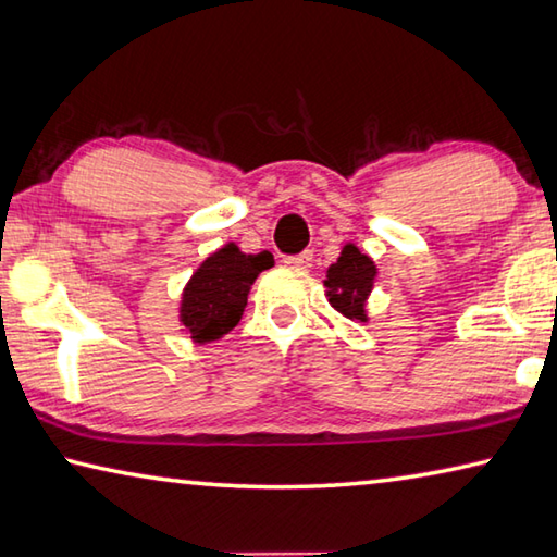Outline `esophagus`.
<instances>
[{
    "mask_svg": "<svg viewBox=\"0 0 557 557\" xmlns=\"http://www.w3.org/2000/svg\"><path fill=\"white\" fill-rule=\"evenodd\" d=\"M310 261H313V253H310V251L288 253V257H284V263H286V267H296V269H304V267H308Z\"/></svg>",
    "mask_w": 557,
    "mask_h": 557,
    "instance_id": "1",
    "label": "esophagus"
}]
</instances>
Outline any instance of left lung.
Segmentation results:
<instances>
[{
  "instance_id": "left-lung-1",
  "label": "left lung",
  "mask_w": 557,
  "mask_h": 557,
  "mask_svg": "<svg viewBox=\"0 0 557 557\" xmlns=\"http://www.w3.org/2000/svg\"><path fill=\"white\" fill-rule=\"evenodd\" d=\"M374 276V261L369 259L367 253L359 251L355 244H347L343 249V257L327 269L325 286L330 288V304H333L345 318L364 323V300L369 296V290H372Z\"/></svg>"
}]
</instances>
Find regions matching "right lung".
<instances>
[{
    "label": "right lung",
    "instance_id": "right-lung-1",
    "mask_svg": "<svg viewBox=\"0 0 557 557\" xmlns=\"http://www.w3.org/2000/svg\"><path fill=\"white\" fill-rule=\"evenodd\" d=\"M273 267L269 251L242 253L234 244L214 251L185 286L181 320L195 343H212L239 323L259 271Z\"/></svg>",
    "mask_w": 557,
    "mask_h": 557
}]
</instances>
